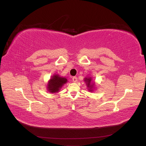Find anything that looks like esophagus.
Segmentation results:
<instances>
[{"label":"esophagus","instance_id":"34e87169","mask_svg":"<svg viewBox=\"0 0 146 146\" xmlns=\"http://www.w3.org/2000/svg\"><path fill=\"white\" fill-rule=\"evenodd\" d=\"M72 80H73V82H74V83H76V82H78V79H77V78H76V76L73 77Z\"/></svg>","mask_w":146,"mask_h":146}]
</instances>
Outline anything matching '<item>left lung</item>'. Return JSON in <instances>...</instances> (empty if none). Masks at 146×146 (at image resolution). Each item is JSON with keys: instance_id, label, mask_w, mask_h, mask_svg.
<instances>
[{"instance_id": "obj_1", "label": "left lung", "mask_w": 146, "mask_h": 146, "mask_svg": "<svg viewBox=\"0 0 146 146\" xmlns=\"http://www.w3.org/2000/svg\"><path fill=\"white\" fill-rule=\"evenodd\" d=\"M84 82L86 83V85L88 88V90L90 92H93L96 89L95 82L93 80L92 77L88 76L84 78Z\"/></svg>"}]
</instances>
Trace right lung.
Listing matches in <instances>:
<instances>
[{
	"label": "right lung",
	"mask_w": 146,
	"mask_h": 146,
	"mask_svg": "<svg viewBox=\"0 0 146 146\" xmlns=\"http://www.w3.org/2000/svg\"><path fill=\"white\" fill-rule=\"evenodd\" d=\"M67 82L68 80L65 77L60 76L58 74H54L48 81L46 88L49 93H58L60 92L62 86Z\"/></svg>",
	"instance_id": "add662e5"
}]
</instances>
